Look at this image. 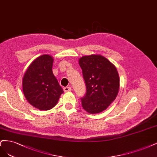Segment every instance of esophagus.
<instances>
[{"mask_svg":"<svg viewBox=\"0 0 157 157\" xmlns=\"http://www.w3.org/2000/svg\"><path fill=\"white\" fill-rule=\"evenodd\" d=\"M63 90H64V91L66 93V92L70 91V90H72V89H71V87H65L63 88Z\"/></svg>","mask_w":157,"mask_h":157,"instance_id":"34e87169","label":"esophagus"}]
</instances>
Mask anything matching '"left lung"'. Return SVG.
Listing matches in <instances>:
<instances>
[{
    "label": "left lung",
    "instance_id": "left-lung-1",
    "mask_svg": "<svg viewBox=\"0 0 157 157\" xmlns=\"http://www.w3.org/2000/svg\"><path fill=\"white\" fill-rule=\"evenodd\" d=\"M79 64L86 85V93L81 98L82 107L90 113L102 112L118 94L117 70L112 63L100 55L82 57Z\"/></svg>",
    "mask_w": 157,
    "mask_h": 157
}]
</instances>
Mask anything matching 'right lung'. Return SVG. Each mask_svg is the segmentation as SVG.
<instances>
[{
  "instance_id": "obj_1",
  "label": "right lung",
  "mask_w": 157,
  "mask_h": 157,
  "mask_svg": "<svg viewBox=\"0 0 157 157\" xmlns=\"http://www.w3.org/2000/svg\"><path fill=\"white\" fill-rule=\"evenodd\" d=\"M53 59L49 55L38 57L29 66L23 78V91L28 102L40 110L57 104L63 90L52 72Z\"/></svg>"
}]
</instances>
